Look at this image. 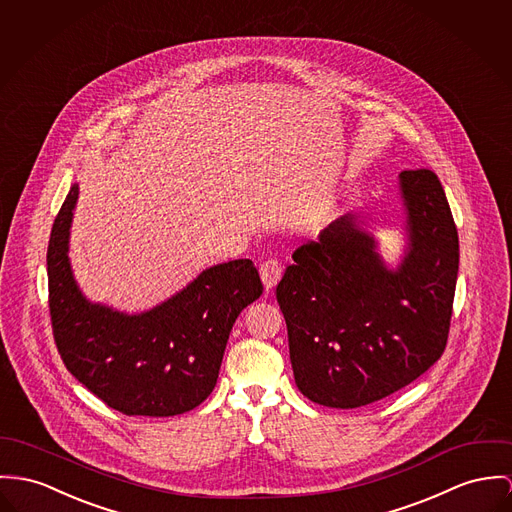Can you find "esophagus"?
Returning <instances> with one entry per match:
<instances>
[{"label":"esophagus","instance_id":"esophagus-1","mask_svg":"<svg viewBox=\"0 0 512 512\" xmlns=\"http://www.w3.org/2000/svg\"><path fill=\"white\" fill-rule=\"evenodd\" d=\"M259 275H261V280H263L265 288L271 290V288H275L276 284H278V280H280L282 265H280L276 259H267L265 263H261Z\"/></svg>","mask_w":512,"mask_h":512}]
</instances>
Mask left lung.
<instances>
[{"mask_svg": "<svg viewBox=\"0 0 512 512\" xmlns=\"http://www.w3.org/2000/svg\"><path fill=\"white\" fill-rule=\"evenodd\" d=\"M403 247L394 263L360 212L294 251L276 286L296 386L354 409L384 399L444 353L458 280V230L431 169L397 177Z\"/></svg>", "mask_w": 512, "mask_h": 512, "instance_id": "8db88e82", "label": "left lung"}]
</instances>
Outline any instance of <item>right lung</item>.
<instances>
[{
  "label": "right lung",
  "mask_w": 512,
  "mask_h": 512,
  "mask_svg": "<svg viewBox=\"0 0 512 512\" xmlns=\"http://www.w3.org/2000/svg\"><path fill=\"white\" fill-rule=\"evenodd\" d=\"M72 183L48 241L46 271L58 353L79 382L124 415L173 417L212 394L237 315L263 294L249 259L200 271L150 310L91 302L72 271Z\"/></svg>",
  "instance_id": "obj_1"
}]
</instances>
